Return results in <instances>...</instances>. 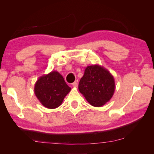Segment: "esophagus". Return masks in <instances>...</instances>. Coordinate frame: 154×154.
Listing matches in <instances>:
<instances>
[{
	"label": "esophagus",
	"mask_w": 154,
	"mask_h": 154,
	"mask_svg": "<svg viewBox=\"0 0 154 154\" xmlns=\"http://www.w3.org/2000/svg\"><path fill=\"white\" fill-rule=\"evenodd\" d=\"M77 85H78V81H75L74 83H72V86H73V87H77Z\"/></svg>",
	"instance_id": "obj_1"
}]
</instances>
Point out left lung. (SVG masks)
<instances>
[{"label":"left lung","instance_id":"8db88e82","mask_svg":"<svg viewBox=\"0 0 154 154\" xmlns=\"http://www.w3.org/2000/svg\"><path fill=\"white\" fill-rule=\"evenodd\" d=\"M78 88L90 104L100 107L112 97L115 82L106 69L99 65H93L85 68Z\"/></svg>","mask_w":154,"mask_h":154}]
</instances>
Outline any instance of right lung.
<instances>
[{"mask_svg": "<svg viewBox=\"0 0 154 154\" xmlns=\"http://www.w3.org/2000/svg\"><path fill=\"white\" fill-rule=\"evenodd\" d=\"M71 89L63 76L57 71H52L39 77L34 86V93L42 105L54 109L61 105Z\"/></svg>", "mask_w": 154, "mask_h": 154, "instance_id": "obj_1", "label": "right lung"}]
</instances>
